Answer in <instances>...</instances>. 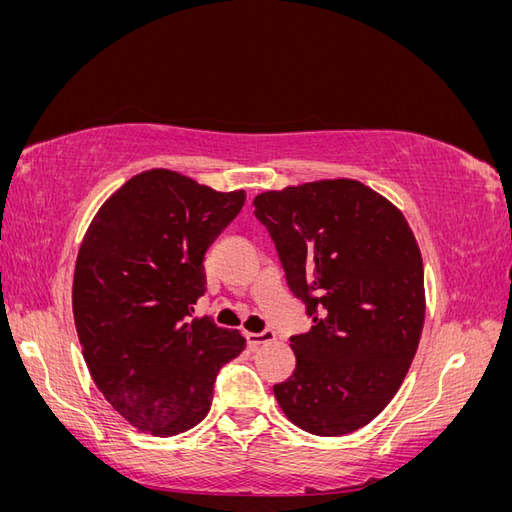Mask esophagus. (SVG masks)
<instances>
[{
  "label": "esophagus",
  "instance_id": "34e87169",
  "mask_svg": "<svg viewBox=\"0 0 512 512\" xmlns=\"http://www.w3.org/2000/svg\"><path fill=\"white\" fill-rule=\"evenodd\" d=\"M245 337H247V344H250L252 348H256V346H260V344L273 342L275 333H273L271 329H265V331H260V333H245Z\"/></svg>",
  "mask_w": 512,
  "mask_h": 512
}]
</instances>
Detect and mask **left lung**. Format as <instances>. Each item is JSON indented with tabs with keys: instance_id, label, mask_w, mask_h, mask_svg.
<instances>
[{
	"instance_id": "1",
	"label": "left lung",
	"mask_w": 512,
	"mask_h": 512,
	"mask_svg": "<svg viewBox=\"0 0 512 512\" xmlns=\"http://www.w3.org/2000/svg\"><path fill=\"white\" fill-rule=\"evenodd\" d=\"M254 207L314 320L290 337L297 367L273 386L277 404L314 436L361 429L393 399L421 339L423 258L412 230L354 179L265 192Z\"/></svg>"
}]
</instances>
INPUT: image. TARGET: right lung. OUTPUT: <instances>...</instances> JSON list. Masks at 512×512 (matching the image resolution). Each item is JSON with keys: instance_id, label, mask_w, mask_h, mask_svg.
Listing matches in <instances>:
<instances>
[{"instance_id": "add662e5", "label": "right lung", "mask_w": 512, "mask_h": 512, "mask_svg": "<svg viewBox=\"0 0 512 512\" xmlns=\"http://www.w3.org/2000/svg\"><path fill=\"white\" fill-rule=\"evenodd\" d=\"M245 192H215L173 170L132 177L106 200L76 258L72 309L100 393L130 425L175 436L207 416L218 371L245 339L209 316L205 254Z\"/></svg>"}]
</instances>
